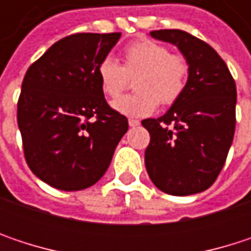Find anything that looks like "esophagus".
Here are the masks:
<instances>
[{
  "label": "esophagus",
  "mask_w": 251,
  "mask_h": 251,
  "mask_svg": "<svg viewBox=\"0 0 251 251\" xmlns=\"http://www.w3.org/2000/svg\"><path fill=\"white\" fill-rule=\"evenodd\" d=\"M139 124H141V122H139L138 119H129V126H130V127H135V126L139 125Z\"/></svg>",
  "instance_id": "1"
}]
</instances>
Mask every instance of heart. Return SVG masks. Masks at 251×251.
<instances>
[{
    "label": "heart",
    "mask_w": 251,
    "mask_h": 251,
    "mask_svg": "<svg viewBox=\"0 0 251 251\" xmlns=\"http://www.w3.org/2000/svg\"><path fill=\"white\" fill-rule=\"evenodd\" d=\"M189 71L183 55L170 53L169 48L158 42L141 39L125 48L124 65L106 56L97 67V76L101 91L113 99L138 75L133 82L138 91L116 99L112 107L125 116L144 118L155 112L160 103L169 106L181 97Z\"/></svg>",
    "instance_id": "1"
}]
</instances>
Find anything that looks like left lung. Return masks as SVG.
I'll return each instance as SVG.
<instances>
[{
  "label": "left lung",
  "instance_id": "obj_1",
  "mask_svg": "<svg viewBox=\"0 0 251 251\" xmlns=\"http://www.w3.org/2000/svg\"><path fill=\"white\" fill-rule=\"evenodd\" d=\"M150 34L176 45L190 71L181 97L169 112L142 121L151 136L145 167L161 192L195 195L212 186L224 167L235 130V82L206 42L177 28Z\"/></svg>",
  "mask_w": 251,
  "mask_h": 251
}]
</instances>
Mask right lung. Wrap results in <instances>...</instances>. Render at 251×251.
<instances>
[{"label": "right lung", "mask_w": 251, "mask_h": 251, "mask_svg": "<svg viewBox=\"0 0 251 251\" xmlns=\"http://www.w3.org/2000/svg\"><path fill=\"white\" fill-rule=\"evenodd\" d=\"M121 33H76L53 43L25 73L17 103L25 158L59 190L97 183L127 130L101 91L99 64Z\"/></svg>", "instance_id": "obj_1"}]
</instances>
